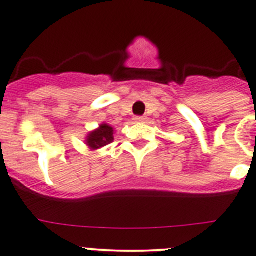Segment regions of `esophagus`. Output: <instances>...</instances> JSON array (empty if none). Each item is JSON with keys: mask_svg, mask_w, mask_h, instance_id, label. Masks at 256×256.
Here are the masks:
<instances>
[{"mask_svg": "<svg viewBox=\"0 0 256 256\" xmlns=\"http://www.w3.org/2000/svg\"><path fill=\"white\" fill-rule=\"evenodd\" d=\"M134 120H135L136 122H144L145 120H146V117H145V116H136Z\"/></svg>", "mask_w": 256, "mask_h": 256, "instance_id": "1", "label": "esophagus"}]
</instances>
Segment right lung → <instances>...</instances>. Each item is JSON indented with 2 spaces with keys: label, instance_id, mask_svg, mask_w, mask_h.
<instances>
[{
  "label": "right lung",
  "instance_id": "1",
  "mask_svg": "<svg viewBox=\"0 0 256 256\" xmlns=\"http://www.w3.org/2000/svg\"><path fill=\"white\" fill-rule=\"evenodd\" d=\"M114 142V128L108 125H100V128L88 135L86 142L90 148L98 149Z\"/></svg>",
  "mask_w": 256,
  "mask_h": 256
}]
</instances>
